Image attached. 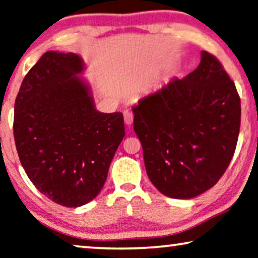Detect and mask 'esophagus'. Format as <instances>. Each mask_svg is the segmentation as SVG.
Masks as SVG:
<instances>
[{"mask_svg":"<svg viewBox=\"0 0 258 258\" xmlns=\"http://www.w3.org/2000/svg\"><path fill=\"white\" fill-rule=\"evenodd\" d=\"M124 120H125V124L127 126H131L133 122V113L128 110L124 111Z\"/></svg>","mask_w":258,"mask_h":258,"instance_id":"esophagus-1","label":"esophagus"}]
</instances>
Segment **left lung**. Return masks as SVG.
Instances as JSON below:
<instances>
[{"instance_id": "8db88e82", "label": "left lung", "mask_w": 258, "mask_h": 258, "mask_svg": "<svg viewBox=\"0 0 258 258\" xmlns=\"http://www.w3.org/2000/svg\"><path fill=\"white\" fill-rule=\"evenodd\" d=\"M132 110L147 175L160 193L195 198L226 172L238 139L241 99L216 57L201 51L191 74L170 79Z\"/></svg>"}]
</instances>
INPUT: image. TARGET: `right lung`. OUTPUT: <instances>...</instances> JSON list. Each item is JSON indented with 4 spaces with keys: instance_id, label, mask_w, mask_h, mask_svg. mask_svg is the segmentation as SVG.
Masks as SVG:
<instances>
[{
    "instance_id": "obj_1",
    "label": "right lung",
    "mask_w": 258,
    "mask_h": 258,
    "mask_svg": "<svg viewBox=\"0 0 258 258\" xmlns=\"http://www.w3.org/2000/svg\"><path fill=\"white\" fill-rule=\"evenodd\" d=\"M85 64L74 52H45L25 76L15 100L20 161L43 195L81 207L100 193L125 137L120 112L96 108Z\"/></svg>"
}]
</instances>
